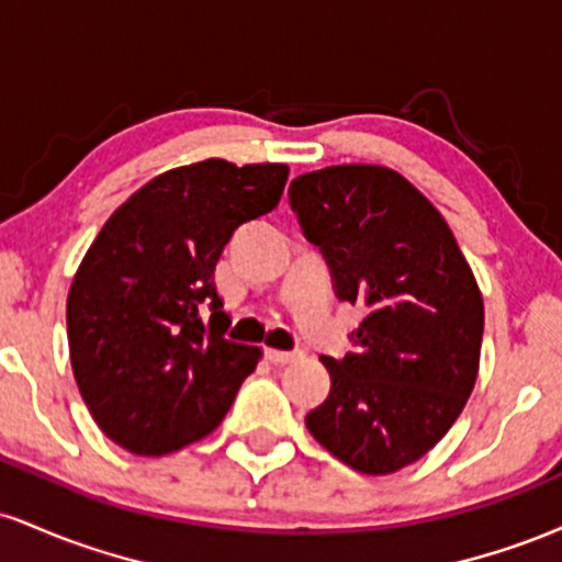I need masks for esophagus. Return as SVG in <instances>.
<instances>
[{
  "label": "esophagus",
  "instance_id": "esophagus-1",
  "mask_svg": "<svg viewBox=\"0 0 562 562\" xmlns=\"http://www.w3.org/2000/svg\"><path fill=\"white\" fill-rule=\"evenodd\" d=\"M299 357L301 353H295V351H277V348H267V359L274 364H290V362H295Z\"/></svg>",
  "mask_w": 562,
  "mask_h": 562
}]
</instances>
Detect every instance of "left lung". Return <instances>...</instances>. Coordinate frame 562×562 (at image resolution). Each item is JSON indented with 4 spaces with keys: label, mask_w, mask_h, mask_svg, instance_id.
Returning <instances> with one entry per match:
<instances>
[{
    "label": "left lung",
    "mask_w": 562,
    "mask_h": 562,
    "mask_svg": "<svg viewBox=\"0 0 562 562\" xmlns=\"http://www.w3.org/2000/svg\"><path fill=\"white\" fill-rule=\"evenodd\" d=\"M288 198L335 295L364 306L353 351L322 357L333 385L306 428L348 468L396 473L447 436L473 391L479 282L436 205L398 171L327 166L295 177Z\"/></svg>",
    "instance_id": "8db88e82"
}]
</instances>
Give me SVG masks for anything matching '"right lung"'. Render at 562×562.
<instances>
[{
	"instance_id": "1",
	"label": "right lung",
	"mask_w": 562,
	"mask_h": 562,
	"mask_svg": "<svg viewBox=\"0 0 562 562\" xmlns=\"http://www.w3.org/2000/svg\"><path fill=\"white\" fill-rule=\"evenodd\" d=\"M285 182V164L179 166L139 187L89 245L66 306L70 367L119 447L160 457L224 420L261 348L224 338L214 269L235 229L280 203Z\"/></svg>"
}]
</instances>
